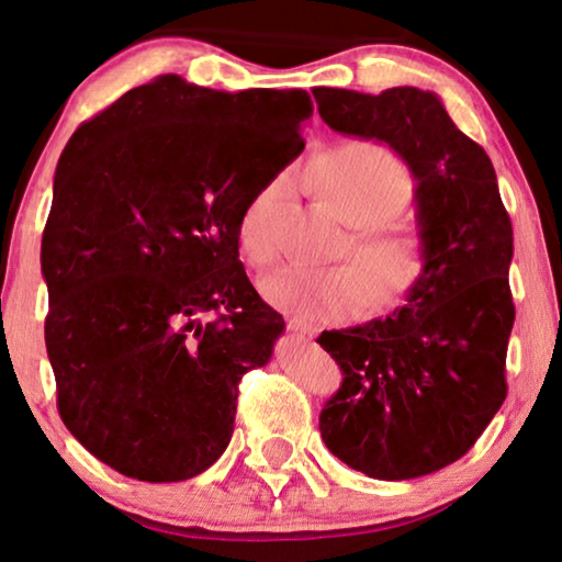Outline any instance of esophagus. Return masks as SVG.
Instances as JSON below:
<instances>
[{
	"mask_svg": "<svg viewBox=\"0 0 562 562\" xmlns=\"http://www.w3.org/2000/svg\"><path fill=\"white\" fill-rule=\"evenodd\" d=\"M288 328H290V334H295V336H311L313 334L311 328L297 318H288Z\"/></svg>",
	"mask_w": 562,
	"mask_h": 562,
	"instance_id": "1",
	"label": "esophagus"
}]
</instances>
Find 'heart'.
<instances>
[{"instance_id":"obj_1","label":"heart","mask_w":562,"mask_h":562,"mask_svg":"<svg viewBox=\"0 0 562 562\" xmlns=\"http://www.w3.org/2000/svg\"><path fill=\"white\" fill-rule=\"evenodd\" d=\"M311 177L357 226V254L370 272L355 261L326 269L288 265L261 280V295L303 324L351 316L370 301L391 311L414 295L429 267V241L414 223L393 218L414 192L408 164L375 140H347L313 161ZM285 187V177L261 187L238 221V244L254 265L274 259V213Z\"/></svg>"}]
</instances>
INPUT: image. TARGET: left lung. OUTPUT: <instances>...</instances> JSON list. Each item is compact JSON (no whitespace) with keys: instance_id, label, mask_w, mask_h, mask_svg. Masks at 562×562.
Returning a JSON list of instances; mask_svg holds the SVG:
<instances>
[{"instance_id":"obj_1","label":"left lung","mask_w":562,"mask_h":562,"mask_svg":"<svg viewBox=\"0 0 562 562\" xmlns=\"http://www.w3.org/2000/svg\"><path fill=\"white\" fill-rule=\"evenodd\" d=\"M313 97L328 128L375 138L408 164L429 241L424 282L401 308L318 336L344 375L321 411V437L378 481L429 475L460 460L506 398L512 218L488 154L434 92L316 87Z\"/></svg>"}]
</instances>
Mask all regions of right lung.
<instances>
[{
  "label": "right lung",
  "mask_w": 562,
  "mask_h": 562,
  "mask_svg": "<svg viewBox=\"0 0 562 562\" xmlns=\"http://www.w3.org/2000/svg\"><path fill=\"white\" fill-rule=\"evenodd\" d=\"M305 89L218 92L177 74L81 123L41 244L46 349L66 429L148 483L226 452L238 383L285 321L238 259V221L305 140Z\"/></svg>",
  "instance_id": "right-lung-1"
}]
</instances>
